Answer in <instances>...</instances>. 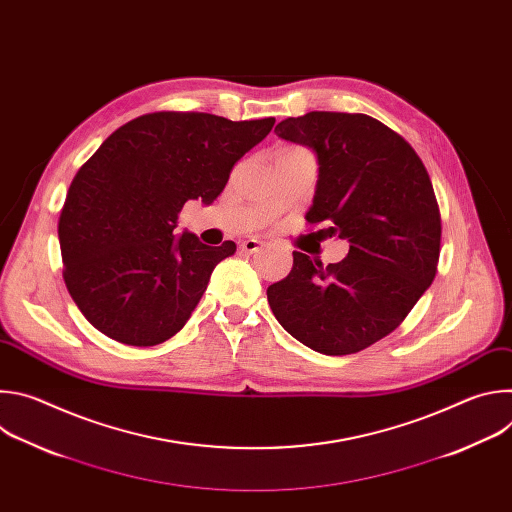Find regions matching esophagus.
Masks as SVG:
<instances>
[{
	"mask_svg": "<svg viewBox=\"0 0 512 512\" xmlns=\"http://www.w3.org/2000/svg\"><path fill=\"white\" fill-rule=\"evenodd\" d=\"M259 249H261V243H259L257 239H247V241L241 243V251H245V253H249V255L257 253Z\"/></svg>",
	"mask_w": 512,
	"mask_h": 512,
	"instance_id": "34e87169",
	"label": "esophagus"
}]
</instances>
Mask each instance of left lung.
Masks as SVG:
<instances>
[{
	"instance_id": "1",
	"label": "left lung",
	"mask_w": 512,
	"mask_h": 512,
	"mask_svg": "<svg viewBox=\"0 0 512 512\" xmlns=\"http://www.w3.org/2000/svg\"><path fill=\"white\" fill-rule=\"evenodd\" d=\"M275 133L316 152L306 221L350 249L330 265L294 251L289 275L267 287L269 306L308 348L354 354L391 334L435 277L442 216L429 174L397 131L362 113L310 111Z\"/></svg>"
}]
</instances>
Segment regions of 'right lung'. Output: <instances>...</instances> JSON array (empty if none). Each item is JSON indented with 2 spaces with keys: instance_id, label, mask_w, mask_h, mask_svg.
I'll return each mask as SVG.
<instances>
[{
  "instance_id": "1",
  "label": "right lung",
  "mask_w": 512,
  "mask_h": 512,
  "mask_svg": "<svg viewBox=\"0 0 512 512\" xmlns=\"http://www.w3.org/2000/svg\"><path fill=\"white\" fill-rule=\"evenodd\" d=\"M275 119L160 111L113 131L72 180L58 221L64 283L83 316L129 346L172 338L210 273L237 251L174 235L188 200L212 204Z\"/></svg>"
}]
</instances>
